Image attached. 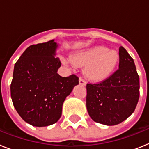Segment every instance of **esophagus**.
<instances>
[{"mask_svg":"<svg viewBox=\"0 0 149 149\" xmlns=\"http://www.w3.org/2000/svg\"><path fill=\"white\" fill-rule=\"evenodd\" d=\"M79 84H80V85L85 86V85H86V81H85V79L83 78V77H80V79H79Z\"/></svg>","mask_w":149,"mask_h":149,"instance_id":"obj_1","label":"esophagus"}]
</instances>
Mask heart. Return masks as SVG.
<instances>
[{
    "mask_svg": "<svg viewBox=\"0 0 149 149\" xmlns=\"http://www.w3.org/2000/svg\"><path fill=\"white\" fill-rule=\"evenodd\" d=\"M73 60L77 65H86L85 74L89 79L100 81L113 71L119 61V55L116 51L98 46L77 54Z\"/></svg>",
    "mask_w": 149,
    "mask_h": 149,
    "instance_id": "heart-1",
    "label": "heart"
}]
</instances>
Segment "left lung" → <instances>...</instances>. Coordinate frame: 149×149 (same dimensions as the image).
I'll return each instance as SVG.
<instances>
[{
	"label": "left lung",
	"instance_id": "left-lung-1",
	"mask_svg": "<svg viewBox=\"0 0 149 149\" xmlns=\"http://www.w3.org/2000/svg\"><path fill=\"white\" fill-rule=\"evenodd\" d=\"M119 68L104 81L86 84V108L91 119L115 125L134 113L139 97V78L133 58L121 46Z\"/></svg>",
	"mask_w": 149,
	"mask_h": 149
}]
</instances>
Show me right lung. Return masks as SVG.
Listing matches in <instances>:
<instances>
[{"label":"right lung","instance_id":"add662e5","mask_svg":"<svg viewBox=\"0 0 149 149\" xmlns=\"http://www.w3.org/2000/svg\"><path fill=\"white\" fill-rule=\"evenodd\" d=\"M56 47L54 39L29 46L14 66L12 101L22 119L33 126L56 123L65 98L79 84L74 74L62 77L57 73L61 62L54 56Z\"/></svg>","mask_w":149,"mask_h":149}]
</instances>
